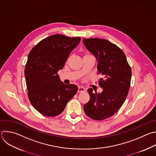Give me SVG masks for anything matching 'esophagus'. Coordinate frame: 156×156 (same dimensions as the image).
<instances>
[{
  "instance_id": "esophagus-1",
  "label": "esophagus",
  "mask_w": 156,
  "mask_h": 156,
  "mask_svg": "<svg viewBox=\"0 0 156 156\" xmlns=\"http://www.w3.org/2000/svg\"><path fill=\"white\" fill-rule=\"evenodd\" d=\"M86 91V89L81 86H79L78 87V93H81V92H84Z\"/></svg>"
}]
</instances>
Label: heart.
<instances>
[{"label": "heart", "instance_id": "heart-1", "mask_svg": "<svg viewBox=\"0 0 156 156\" xmlns=\"http://www.w3.org/2000/svg\"><path fill=\"white\" fill-rule=\"evenodd\" d=\"M91 56V55H89V54H85V55H84V57H85V56Z\"/></svg>", "mask_w": 156, "mask_h": 156}]
</instances>
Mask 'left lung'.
<instances>
[{
    "label": "left lung",
    "instance_id": "8db88e82",
    "mask_svg": "<svg viewBox=\"0 0 156 156\" xmlns=\"http://www.w3.org/2000/svg\"><path fill=\"white\" fill-rule=\"evenodd\" d=\"M86 48L96 58L97 73L102 77L98 85L101 93L87 90L89 101L83 107L85 114L90 118L101 121L116 113L128 95L132 76L129 66L123 51L105 39L84 38Z\"/></svg>",
    "mask_w": 156,
    "mask_h": 156
}]
</instances>
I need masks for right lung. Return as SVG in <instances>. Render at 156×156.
Here are the masks:
<instances>
[{
	"label": "right lung",
	"instance_id": "1",
	"mask_svg": "<svg viewBox=\"0 0 156 156\" xmlns=\"http://www.w3.org/2000/svg\"><path fill=\"white\" fill-rule=\"evenodd\" d=\"M80 40V37L56 34L43 39L30 50L24 70L27 95L32 105L41 115H60L77 92L78 87L64 84L58 72Z\"/></svg>",
	"mask_w": 156,
	"mask_h": 156
}]
</instances>
